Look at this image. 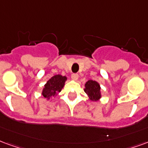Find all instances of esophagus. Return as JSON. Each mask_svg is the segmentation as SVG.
<instances>
[{"label":"esophagus","mask_w":148,"mask_h":148,"mask_svg":"<svg viewBox=\"0 0 148 148\" xmlns=\"http://www.w3.org/2000/svg\"><path fill=\"white\" fill-rule=\"evenodd\" d=\"M71 78H72V80H74V81H77L78 79V74H73L71 75Z\"/></svg>","instance_id":"1"}]
</instances>
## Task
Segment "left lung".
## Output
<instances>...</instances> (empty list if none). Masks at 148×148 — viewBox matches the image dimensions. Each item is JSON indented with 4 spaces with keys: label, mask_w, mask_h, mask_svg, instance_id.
<instances>
[{
    "label": "left lung",
    "mask_w": 148,
    "mask_h": 148,
    "mask_svg": "<svg viewBox=\"0 0 148 148\" xmlns=\"http://www.w3.org/2000/svg\"><path fill=\"white\" fill-rule=\"evenodd\" d=\"M101 88L100 85L96 81L88 80L87 82L85 84V88L84 91L88 96V99L91 101L96 102L99 101L101 98Z\"/></svg>",
    "instance_id": "1"
}]
</instances>
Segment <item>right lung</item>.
Returning a JSON list of instances; mask_svg holds the SVG:
<instances>
[{"label": "right lung", "mask_w": 148, "mask_h": 148, "mask_svg": "<svg viewBox=\"0 0 148 148\" xmlns=\"http://www.w3.org/2000/svg\"><path fill=\"white\" fill-rule=\"evenodd\" d=\"M66 80L67 77L60 74L52 76L49 81H47L46 84L44 85L41 95L46 99V100L51 99L61 92Z\"/></svg>", "instance_id": "1"}]
</instances>
